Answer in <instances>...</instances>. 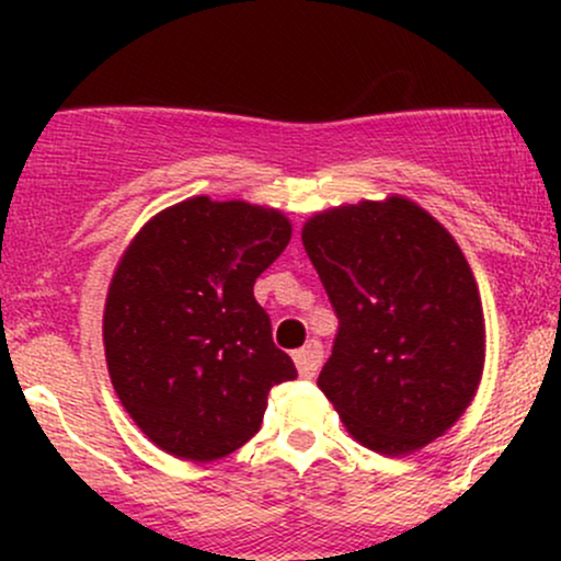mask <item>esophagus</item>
I'll return each mask as SVG.
<instances>
[{
    "instance_id": "1",
    "label": "esophagus",
    "mask_w": 561,
    "mask_h": 561,
    "mask_svg": "<svg viewBox=\"0 0 561 561\" xmlns=\"http://www.w3.org/2000/svg\"><path fill=\"white\" fill-rule=\"evenodd\" d=\"M321 362H324V347L319 340H308L300 351H295V366L302 377H313L319 371Z\"/></svg>"
}]
</instances>
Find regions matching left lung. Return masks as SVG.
Masks as SVG:
<instances>
[{
  "label": "left lung",
  "instance_id": "obj_1",
  "mask_svg": "<svg viewBox=\"0 0 561 561\" xmlns=\"http://www.w3.org/2000/svg\"><path fill=\"white\" fill-rule=\"evenodd\" d=\"M302 248L340 327L319 388L377 454L427 446L459 420L485 364V319L454 237L405 197L308 218Z\"/></svg>",
  "mask_w": 561,
  "mask_h": 561
}]
</instances>
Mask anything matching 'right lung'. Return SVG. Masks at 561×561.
<instances>
[{"mask_svg": "<svg viewBox=\"0 0 561 561\" xmlns=\"http://www.w3.org/2000/svg\"><path fill=\"white\" fill-rule=\"evenodd\" d=\"M287 216L199 195L152 216L115 268L102 317L113 388L176 459L214 461L261 430L268 390L298 377L253 295Z\"/></svg>", "mask_w": 561, "mask_h": 561, "instance_id": "1", "label": "right lung"}]
</instances>
